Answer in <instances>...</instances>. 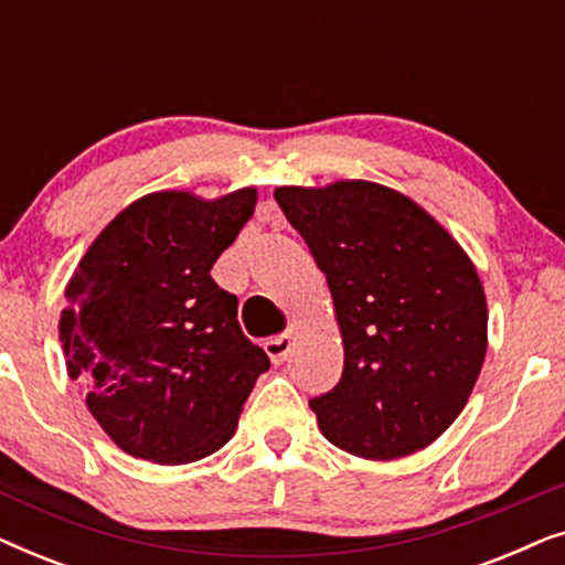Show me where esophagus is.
<instances>
[{
    "mask_svg": "<svg viewBox=\"0 0 565 565\" xmlns=\"http://www.w3.org/2000/svg\"><path fill=\"white\" fill-rule=\"evenodd\" d=\"M292 337L290 334H282V337H275V339H269V342L265 344V352H267V358L275 362H282V360H288V354L292 352Z\"/></svg>",
    "mask_w": 565,
    "mask_h": 565,
    "instance_id": "obj_1",
    "label": "esophagus"
}]
</instances>
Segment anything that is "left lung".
I'll use <instances>...</instances> for the list:
<instances>
[{"label": "left lung", "mask_w": 565, "mask_h": 565, "mask_svg": "<svg viewBox=\"0 0 565 565\" xmlns=\"http://www.w3.org/2000/svg\"><path fill=\"white\" fill-rule=\"evenodd\" d=\"M327 275L342 381L308 401L321 435L365 460L435 443L466 408L489 347L476 265L419 203L367 180L277 188Z\"/></svg>", "instance_id": "left-lung-1"}]
</instances>
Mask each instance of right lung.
Masks as SVG:
<instances>
[{"label": "right lung", "instance_id": "1", "mask_svg": "<svg viewBox=\"0 0 565 565\" xmlns=\"http://www.w3.org/2000/svg\"><path fill=\"white\" fill-rule=\"evenodd\" d=\"M257 188L205 200L159 190L120 211L68 280L58 339L107 437L134 458L184 466L234 437L269 367L211 277L254 215Z\"/></svg>", "mask_w": 565, "mask_h": 565}]
</instances>
